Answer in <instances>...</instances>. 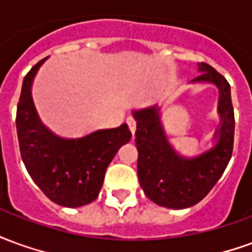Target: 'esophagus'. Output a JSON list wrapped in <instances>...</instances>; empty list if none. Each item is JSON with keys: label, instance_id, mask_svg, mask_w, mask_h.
Masks as SVG:
<instances>
[{"label": "esophagus", "instance_id": "1", "mask_svg": "<svg viewBox=\"0 0 252 252\" xmlns=\"http://www.w3.org/2000/svg\"><path fill=\"white\" fill-rule=\"evenodd\" d=\"M126 124H128V128H129V131L132 132V135H135V131H136V120H135V117L129 116V117L126 119Z\"/></svg>", "mask_w": 252, "mask_h": 252}]
</instances>
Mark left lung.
Returning a JSON list of instances; mask_svg holds the SVG:
<instances>
[{"mask_svg": "<svg viewBox=\"0 0 252 252\" xmlns=\"http://www.w3.org/2000/svg\"><path fill=\"white\" fill-rule=\"evenodd\" d=\"M194 82H212L220 90L219 113L221 126L216 147L194 159H184L173 151L160 126L158 109L133 112L139 182L148 198L171 209L195 205L216 185L232 157L235 115L229 83L208 63L198 64Z\"/></svg>", "mask_w": 252, "mask_h": 252, "instance_id": "obj_1", "label": "left lung"}]
</instances>
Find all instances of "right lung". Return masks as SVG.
I'll use <instances>...</instances> for the list:
<instances>
[{"label": "right lung", "mask_w": 252, "mask_h": 252, "mask_svg": "<svg viewBox=\"0 0 252 252\" xmlns=\"http://www.w3.org/2000/svg\"><path fill=\"white\" fill-rule=\"evenodd\" d=\"M46 59L36 63L23 82L16 113L20 154L32 180L50 200L77 208L97 198L106 167L132 135L126 124L77 140L61 139L48 131L36 115L31 97L32 79Z\"/></svg>", "instance_id": "obj_1"}]
</instances>
